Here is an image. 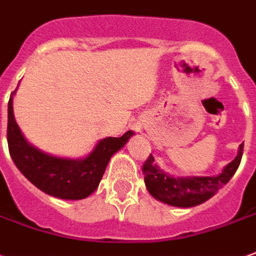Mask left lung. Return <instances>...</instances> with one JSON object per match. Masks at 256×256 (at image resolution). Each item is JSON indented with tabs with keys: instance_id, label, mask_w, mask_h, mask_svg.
Masks as SVG:
<instances>
[{
	"instance_id": "8db88e82",
	"label": "left lung",
	"mask_w": 256,
	"mask_h": 256,
	"mask_svg": "<svg viewBox=\"0 0 256 256\" xmlns=\"http://www.w3.org/2000/svg\"><path fill=\"white\" fill-rule=\"evenodd\" d=\"M242 148L244 142L240 144L234 160L224 166V171L216 176H172L154 164V157L150 154L142 166L146 188L154 198L170 206L189 208L202 204L234 175L241 162Z\"/></svg>"
}]
</instances>
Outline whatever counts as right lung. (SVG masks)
<instances>
[{
	"label": "right lung",
	"instance_id": "obj_1",
	"mask_svg": "<svg viewBox=\"0 0 256 256\" xmlns=\"http://www.w3.org/2000/svg\"><path fill=\"white\" fill-rule=\"evenodd\" d=\"M15 94V92H14ZM14 94L8 102V148L18 170L44 193L63 200H81L92 194L116 152L128 142L134 132L121 138H104L90 156L81 160L60 158L44 153L27 142L14 117Z\"/></svg>",
	"mask_w": 256,
	"mask_h": 256
}]
</instances>
